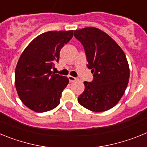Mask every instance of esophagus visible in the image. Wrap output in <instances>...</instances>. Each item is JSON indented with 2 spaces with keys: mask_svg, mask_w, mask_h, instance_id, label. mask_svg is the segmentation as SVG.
I'll list each match as a JSON object with an SVG mask.
<instances>
[{
  "mask_svg": "<svg viewBox=\"0 0 147 147\" xmlns=\"http://www.w3.org/2000/svg\"><path fill=\"white\" fill-rule=\"evenodd\" d=\"M68 80H69L70 82H76V80H78V79L76 77H74L72 76H68Z\"/></svg>",
  "mask_w": 147,
  "mask_h": 147,
  "instance_id": "1",
  "label": "esophagus"
}]
</instances>
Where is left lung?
I'll return each mask as SVG.
<instances>
[{"label": "left lung", "instance_id": "8db88e82", "mask_svg": "<svg viewBox=\"0 0 147 147\" xmlns=\"http://www.w3.org/2000/svg\"><path fill=\"white\" fill-rule=\"evenodd\" d=\"M82 44L88 67L93 80L84 82L85 90L78 97L82 106L93 112L113 107L124 95L129 78L128 62L124 51L107 34L94 27L74 31Z\"/></svg>", "mask_w": 147, "mask_h": 147}]
</instances>
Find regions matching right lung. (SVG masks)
<instances>
[{"instance_id":"1","label":"right lung","mask_w":147,"mask_h":147,"mask_svg":"<svg viewBox=\"0 0 147 147\" xmlns=\"http://www.w3.org/2000/svg\"><path fill=\"white\" fill-rule=\"evenodd\" d=\"M74 31H50L37 36L23 51L15 68V87L23 103L37 113L59 105L69 80L51 71L59 52L73 37Z\"/></svg>"}]
</instances>
